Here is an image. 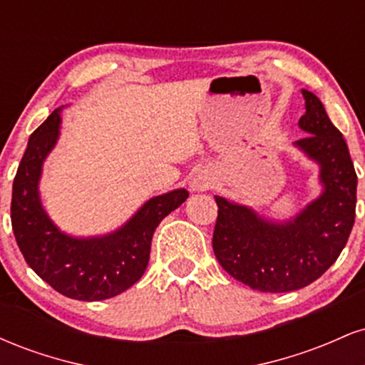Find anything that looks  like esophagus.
Masks as SVG:
<instances>
[{
    "label": "esophagus",
    "instance_id": "obj_1",
    "mask_svg": "<svg viewBox=\"0 0 365 365\" xmlns=\"http://www.w3.org/2000/svg\"><path fill=\"white\" fill-rule=\"evenodd\" d=\"M207 187H209V180L206 177H202V175H195V177L190 180V188L194 192H202L206 190Z\"/></svg>",
    "mask_w": 365,
    "mask_h": 365
}]
</instances>
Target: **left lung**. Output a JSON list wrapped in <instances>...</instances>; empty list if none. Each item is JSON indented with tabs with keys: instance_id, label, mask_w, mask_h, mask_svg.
<instances>
[{
	"instance_id": "1",
	"label": "left lung",
	"mask_w": 365,
	"mask_h": 365,
	"mask_svg": "<svg viewBox=\"0 0 365 365\" xmlns=\"http://www.w3.org/2000/svg\"><path fill=\"white\" fill-rule=\"evenodd\" d=\"M302 96L299 127L307 135L293 145L319 166L321 194L284 221L215 195V255L226 273L252 290L292 292L316 282L341 254L355 221L357 175L346 142L319 98L305 89Z\"/></svg>"
}]
</instances>
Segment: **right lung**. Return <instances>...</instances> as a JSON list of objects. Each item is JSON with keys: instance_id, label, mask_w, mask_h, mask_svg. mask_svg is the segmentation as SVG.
Here are the masks:
<instances>
[{"instance_id": "add662e5", "label": "right lung", "mask_w": 365, "mask_h": 365, "mask_svg": "<svg viewBox=\"0 0 365 365\" xmlns=\"http://www.w3.org/2000/svg\"><path fill=\"white\" fill-rule=\"evenodd\" d=\"M63 108V106H61ZM61 108L29 139L11 192V228L34 273L68 299L96 302L128 290L144 274L158 225L188 197L185 188L142 204L125 225L106 235L73 237L61 232L41 202L43 165L60 139Z\"/></svg>"}]
</instances>
